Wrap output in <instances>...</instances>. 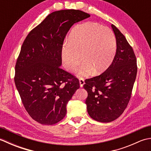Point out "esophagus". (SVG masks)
I'll use <instances>...</instances> for the list:
<instances>
[{
  "instance_id": "1",
  "label": "esophagus",
  "mask_w": 151,
  "mask_h": 151,
  "mask_svg": "<svg viewBox=\"0 0 151 151\" xmlns=\"http://www.w3.org/2000/svg\"><path fill=\"white\" fill-rule=\"evenodd\" d=\"M79 83H80V86H81V88H82L83 86H84V84H85V82H84V78H79Z\"/></svg>"
}]
</instances>
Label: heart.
Here are the masks:
<instances>
[{
  "label": "heart",
  "mask_w": 151,
  "mask_h": 151,
  "mask_svg": "<svg viewBox=\"0 0 151 151\" xmlns=\"http://www.w3.org/2000/svg\"><path fill=\"white\" fill-rule=\"evenodd\" d=\"M116 52V41L113 32L98 23L86 22L78 24L71 31L67 44L62 48V60L69 71L77 68L81 76L93 73L99 75L111 65Z\"/></svg>",
  "instance_id": "heart-1"
}]
</instances>
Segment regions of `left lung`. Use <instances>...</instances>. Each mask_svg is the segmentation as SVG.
<instances>
[{
  "mask_svg": "<svg viewBox=\"0 0 151 151\" xmlns=\"http://www.w3.org/2000/svg\"><path fill=\"white\" fill-rule=\"evenodd\" d=\"M117 49L111 65L97 76L86 79V104L94 120L109 123L123 113L129 104L137 75L135 54L124 35L111 24Z\"/></svg>",
  "mask_w": 151,
  "mask_h": 151,
  "instance_id": "8db88e82",
  "label": "left lung"
}]
</instances>
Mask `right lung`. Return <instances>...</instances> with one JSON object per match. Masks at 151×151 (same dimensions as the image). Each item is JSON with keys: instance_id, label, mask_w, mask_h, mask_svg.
<instances>
[{"instance_id": "right-lung-1", "label": "right lung", "mask_w": 151, "mask_h": 151, "mask_svg": "<svg viewBox=\"0 0 151 151\" xmlns=\"http://www.w3.org/2000/svg\"><path fill=\"white\" fill-rule=\"evenodd\" d=\"M90 17L78 9L51 13L24 40L15 65V84L27 111L42 124H54L65 116L66 106L79 81L60 68L62 50L73 25Z\"/></svg>"}]
</instances>
